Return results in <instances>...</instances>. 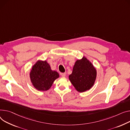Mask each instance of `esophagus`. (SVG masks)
<instances>
[{
    "instance_id": "obj_1",
    "label": "esophagus",
    "mask_w": 130,
    "mask_h": 130,
    "mask_svg": "<svg viewBox=\"0 0 130 130\" xmlns=\"http://www.w3.org/2000/svg\"><path fill=\"white\" fill-rule=\"evenodd\" d=\"M60 75H61V76L63 77H64L66 76V73H60Z\"/></svg>"
}]
</instances>
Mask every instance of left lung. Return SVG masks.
I'll use <instances>...</instances> for the list:
<instances>
[{"mask_svg": "<svg viewBox=\"0 0 130 130\" xmlns=\"http://www.w3.org/2000/svg\"><path fill=\"white\" fill-rule=\"evenodd\" d=\"M97 71L92 63L85 56L76 60L69 79L80 92L90 89L96 79Z\"/></svg>", "mask_w": 130, "mask_h": 130, "instance_id": "8db88e82", "label": "left lung"}]
</instances>
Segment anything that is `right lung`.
Listing matches in <instances>:
<instances>
[{
  "instance_id": "add662e5",
  "label": "right lung",
  "mask_w": 130,
  "mask_h": 130,
  "mask_svg": "<svg viewBox=\"0 0 130 130\" xmlns=\"http://www.w3.org/2000/svg\"><path fill=\"white\" fill-rule=\"evenodd\" d=\"M58 73L51 70L46 60H39L31 70L30 77L33 86L40 91H46L59 77Z\"/></svg>"
}]
</instances>
